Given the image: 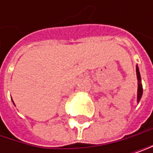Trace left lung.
<instances>
[{
  "mask_svg": "<svg viewBox=\"0 0 153 153\" xmlns=\"http://www.w3.org/2000/svg\"><path fill=\"white\" fill-rule=\"evenodd\" d=\"M136 71H137V78H138V102H140V100L142 96V84H141V78L138 66L136 67Z\"/></svg>",
  "mask_w": 153,
  "mask_h": 153,
  "instance_id": "8db88e82",
  "label": "left lung"
}]
</instances>
